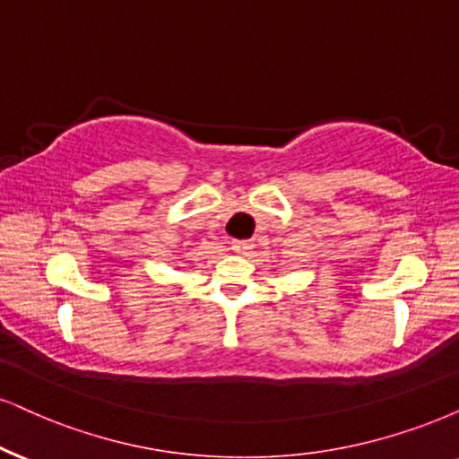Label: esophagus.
Wrapping results in <instances>:
<instances>
[{
    "label": "esophagus",
    "instance_id": "1",
    "mask_svg": "<svg viewBox=\"0 0 459 459\" xmlns=\"http://www.w3.org/2000/svg\"><path fill=\"white\" fill-rule=\"evenodd\" d=\"M230 249H233L235 254H243V256H246V254L254 249V241H233L230 243Z\"/></svg>",
    "mask_w": 459,
    "mask_h": 459
}]
</instances>
